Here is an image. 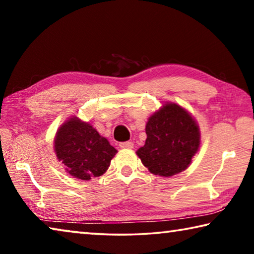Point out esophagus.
I'll use <instances>...</instances> for the list:
<instances>
[{"label": "esophagus", "mask_w": 254, "mask_h": 254, "mask_svg": "<svg viewBox=\"0 0 254 254\" xmlns=\"http://www.w3.org/2000/svg\"><path fill=\"white\" fill-rule=\"evenodd\" d=\"M120 148L132 149L133 148V142H131V141H127V142H121V143H120Z\"/></svg>", "instance_id": "34e87169"}]
</instances>
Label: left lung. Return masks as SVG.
Wrapping results in <instances>:
<instances>
[{
  "instance_id": "obj_1",
  "label": "left lung",
  "mask_w": 254,
  "mask_h": 254,
  "mask_svg": "<svg viewBox=\"0 0 254 254\" xmlns=\"http://www.w3.org/2000/svg\"><path fill=\"white\" fill-rule=\"evenodd\" d=\"M147 140L136 151L150 173L170 177L187 169L200 144L199 127L188 112L166 103L149 118Z\"/></svg>"
}]
</instances>
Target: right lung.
<instances>
[{"label": "right lung", "mask_w": 254, "mask_h": 254, "mask_svg": "<svg viewBox=\"0 0 254 254\" xmlns=\"http://www.w3.org/2000/svg\"><path fill=\"white\" fill-rule=\"evenodd\" d=\"M55 152L72 177L89 180L109 169L117 149L91 124L72 117L59 127L55 136Z\"/></svg>", "instance_id": "right-lung-1"}]
</instances>
